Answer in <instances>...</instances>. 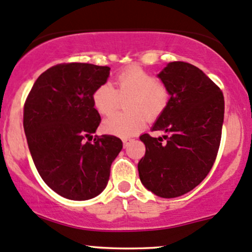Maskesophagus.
Segmentation results:
<instances>
[{"instance_id": "1", "label": "esophagus", "mask_w": 252, "mask_h": 252, "mask_svg": "<svg viewBox=\"0 0 252 252\" xmlns=\"http://www.w3.org/2000/svg\"><path fill=\"white\" fill-rule=\"evenodd\" d=\"M132 142V139H129V138H124V139H123V143H124V147H127V145H128L129 144V143H131Z\"/></svg>"}]
</instances>
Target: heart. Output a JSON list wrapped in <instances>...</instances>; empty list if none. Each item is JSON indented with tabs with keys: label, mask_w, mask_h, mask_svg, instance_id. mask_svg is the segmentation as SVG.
<instances>
[{
	"label": "heart",
	"mask_w": 252,
	"mask_h": 252,
	"mask_svg": "<svg viewBox=\"0 0 252 252\" xmlns=\"http://www.w3.org/2000/svg\"><path fill=\"white\" fill-rule=\"evenodd\" d=\"M116 90L112 84L99 85L93 94V103L101 115H109L118 108L120 98L131 99L127 103L128 114H114L102 123L103 132L112 136L127 138L144 128L147 116L158 119L169 103V91L153 74L129 67L116 75Z\"/></svg>",
	"instance_id": "obj_1"
}]
</instances>
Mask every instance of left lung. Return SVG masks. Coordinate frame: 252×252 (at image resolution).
I'll return each mask as SVG.
<instances>
[{"mask_svg": "<svg viewBox=\"0 0 252 252\" xmlns=\"http://www.w3.org/2000/svg\"><path fill=\"white\" fill-rule=\"evenodd\" d=\"M158 77L168 89L169 103L151 128L164 134L139 137L147 150L138 172L149 191L174 198L193 190L212 169L220 147L224 101L218 85L188 62H169Z\"/></svg>", "mask_w": 252, "mask_h": 252, "instance_id": "left-lung-1", "label": "left lung"}]
</instances>
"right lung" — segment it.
I'll return each mask as SVG.
<instances>
[{"label":"right lung","mask_w":252,"mask_h":252,"mask_svg":"<svg viewBox=\"0 0 252 252\" xmlns=\"http://www.w3.org/2000/svg\"><path fill=\"white\" fill-rule=\"evenodd\" d=\"M110 68L63 63L39 75L24 107V129L33 163L53 191L72 201L98 196L110 166L123 149L121 139L94 137L101 116L94 91L107 83Z\"/></svg>","instance_id":"obj_1"}]
</instances>
